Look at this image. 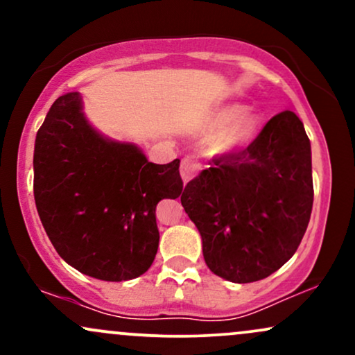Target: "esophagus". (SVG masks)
Segmentation results:
<instances>
[{
	"instance_id": "34e87169",
	"label": "esophagus",
	"mask_w": 355,
	"mask_h": 355,
	"mask_svg": "<svg viewBox=\"0 0 355 355\" xmlns=\"http://www.w3.org/2000/svg\"><path fill=\"white\" fill-rule=\"evenodd\" d=\"M198 170H200V165H198V162L195 160V158H190V157L183 158L180 165V175H182L183 183H189L191 178L198 173Z\"/></svg>"
}]
</instances>
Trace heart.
<instances>
[{
    "label": "heart",
    "mask_w": 355,
    "mask_h": 355,
    "mask_svg": "<svg viewBox=\"0 0 355 355\" xmlns=\"http://www.w3.org/2000/svg\"><path fill=\"white\" fill-rule=\"evenodd\" d=\"M263 116L247 105L230 103L210 112L195 128V135L209 141L215 157H227L245 150L259 137Z\"/></svg>",
    "instance_id": "b5f03b06"
}]
</instances>
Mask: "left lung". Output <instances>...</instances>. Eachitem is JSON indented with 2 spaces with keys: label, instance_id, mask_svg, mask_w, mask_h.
I'll list each match as a JSON object with an SVG mask.
<instances>
[{
  "label": "left lung",
  "instance_id": "left-lung-1",
  "mask_svg": "<svg viewBox=\"0 0 355 355\" xmlns=\"http://www.w3.org/2000/svg\"><path fill=\"white\" fill-rule=\"evenodd\" d=\"M187 183L182 205L202 237L207 267L235 284L262 280L295 254L311 220V140L282 112L242 152Z\"/></svg>",
  "mask_w": 355,
  "mask_h": 355
}]
</instances>
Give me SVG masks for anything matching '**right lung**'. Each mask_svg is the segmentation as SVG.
<instances>
[{"label":"right lung","mask_w":355,"mask_h":355,"mask_svg":"<svg viewBox=\"0 0 355 355\" xmlns=\"http://www.w3.org/2000/svg\"><path fill=\"white\" fill-rule=\"evenodd\" d=\"M180 160L148 162L140 146L98 132L78 92L61 95L36 133L33 191L53 247L68 266L107 282L145 274L157 255V210L180 197Z\"/></svg>","instance_id":"obj_1"}]
</instances>
